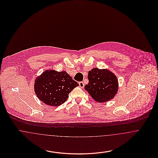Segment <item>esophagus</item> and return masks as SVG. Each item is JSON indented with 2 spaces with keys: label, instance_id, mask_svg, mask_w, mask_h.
I'll list each match as a JSON object with an SVG mask.
<instances>
[{
  "label": "esophagus",
  "instance_id": "obj_1",
  "mask_svg": "<svg viewBox=\"0 0 158 158\" xmlns=\"http://www.w3.org/2000/svg\"><path fill=\"white\" fill-rule=\"evenodd\" d=\"M79 86L81 88H83L84 87V83H83V82H80L79 83Z\"/></svg>",
  "mask_w": 158,
  "mask_h": 158
}]
</instances>
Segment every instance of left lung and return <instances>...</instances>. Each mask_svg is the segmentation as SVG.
<instances>
[{
    "label": "left lung",
    "mask_w": 158,
    "mask_h": 158,
    "mask_svg": "<svg viewBox=\"0 0 158 158\" xmlns=\"http://www.w3.org/2000/svg\"><path fill=\"white\" fill-rule=\"evenodd\" d=\"M88 78L89 83L85 85V89L98 102H107L117 94L118 89V79L108 69L94 68L89 71Z\"/></svg>",
    "instance_id": "obj_1"
}]
</instances>
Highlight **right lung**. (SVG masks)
I'll list each match as a JSON object with an SVG mask.
<instances>
[{
  "label": "right lung",
  "instance_id": "add662e5",
  "mask_svg": "<svg viewBox=\"0 0 158 158\" xmlns=\"http://www.w3.org/2000/svg\"><path fill=\"white\" fill-rule=\"evenodd\" d=\"M77 86L66 71L47 70L35 80L34 90L43 103L57 106L66 101L69 94Z\"/></svg>",
  "mask_w": 158,
  "mask_h": 158
}]
</instances>
